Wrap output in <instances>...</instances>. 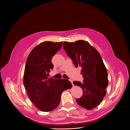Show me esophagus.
<instances>
[{
	"label": "esophagus",
	"mask_w": 130,
	"mask_h": 130,
	"mask_svg": "<svg viewBox=\"0 0 130 130\" xmlns=\"http://www.w3.org/2000/svg\"><path fill=\"white\" fill-rule=\"evenodd\" d=\"M69 81H70V82H71V83H72V86H73L74 85H73V81H72V80L71 79H70V80H69Z\"/></svg>",
	"instance_id": "obj_1"
}]
</instances>
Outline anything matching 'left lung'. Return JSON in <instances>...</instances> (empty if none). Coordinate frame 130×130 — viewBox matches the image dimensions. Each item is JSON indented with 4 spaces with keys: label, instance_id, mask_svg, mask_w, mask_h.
Masks as SVG:
<instances>
[{
    "label": "left lung",
    "instance_id": "left-lung-1",
    "mask_svg": "<svg viewBox=\"0 0 130 130\" xmlns=\"http://www.w3.org/2000/svg\"><path fill=\"white\" fill-rule=\"evenodd\" d=\"M64 49L75 66H81L83 83L73 81V84L82 88L83 95L76 99L81 107L92 109L98 106L106 95L108 82L107 72L98 51L85 41L75 43L63 42Z\"/></svg>",
    "mask_w": 130,
    "mask_h": 130
}]
</instances>
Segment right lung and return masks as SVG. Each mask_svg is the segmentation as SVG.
Segmentation results:
<instances>
[{"instance_id":"1","label":"right lung","mask_w":130,"mask_h":130,"mask_svg":"<svg viewBox=\"0 0 130 130\" xmlns=\"http://www.w3.org/2000/svg\"><path fill=\"white\" fill-rule=\"evenodd\" d=\"M62 46V42H44L34 47L27 59L24 83L33 104L43 112H50L61 101L62 92L72 87L68 80L48 78L53 69L51 58Z\"/></svg>"}]
</instances>
